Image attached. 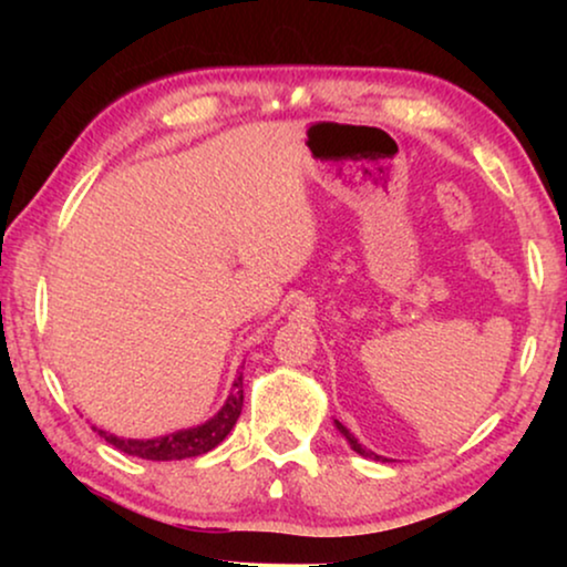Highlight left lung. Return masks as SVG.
I'll return each mask as SVG.
<instances>
[{
	"label": "left lung",
	"mask_w": 567,
	"mask_h": 567,
	"mask_svg": "<svg viewBox=\"0 0 567 567\" xmlns=\"http://www.w3.org/2000/svg\"><path fill=\"white\" fill-rule=\"evenodd\" d=\"M336 429H338V433H340V436H343V439L348 441V444H351V449H353V452H355V454L367 456V460H377V462H390V460H386V456H379V454H374V452H371V449H367V446H363V444H361V441H359V439H355V436H353V433H351V431H348V429H346V425H343V423H340V421H336Z\"/></svg>",
	"instance_id": "8db88e82"
}]
</instances>
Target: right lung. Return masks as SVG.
Returning a JSON list of instances; mask_svg holds the SVG:
<instances>
[{"mask_svg":"<svg viewBox=\"0 0 567 567\" xmlns=\"http://www.w3.org/2000/svg\"><path fill=\"white\" fill-rule=\"evenodd\" d=\"M243 371H239L235 384L227 394V402H224L219 413L208 417L206 423L193 425V429H183L175 433H167V436L157 439H121L115 433H107L103 429H95L100 436H103L107 444L121 449L123 454L142 456V460L152 462H169V460H188V456H200L212 452L221 444L224 439L229 436V431L235 429L239 413H243Z\"/></svg>","mask_w":567,"mask_h":567,"instance_id":"obj_1","label":"right lung"}]
</instances>
